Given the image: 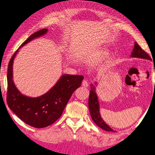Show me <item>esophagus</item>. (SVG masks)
I'll return each instance as SVG.
<instances>
[{
    "instance_id": "obj_1",
    "label": "esophagus",
    "mask_w": 155,
    "mask_h": 155,
    "mask_svg": "<svg viewBox=\"0 0 155 155\" xmlns=\"http://www.w3.org/2000/svg\"><path fill=\"white\" fill-rule=\"evenodd\" d=\"M82 86H84V87H87V86H88V82H87V80H83V81H82Z\"/></svg>"
}]
</instances>
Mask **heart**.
<instances>
[{
  "instance_id": "heart-1",
  "label": "heart",
  "mask_w": 155,
  "mask_h": 155,
  "mask_svg": "<svg viewBox=\"0 0 155 155\" xmlns=\"http://www.w3.org/2000/svg\"><path fill=\"white\" fill-rule=\"evenodd\" d=\"M80 55H81V56H84V57H88V56H87V55L86 54V52H84V51H80ZM90 59H91V60L93 61H94V62H97V61L98 60V57H92L91 56H90Z\"/></svg>"
}]
</instances>
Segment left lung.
Segmentation results:
<instances>
[{"label": "left lung", "mask_w": 155, "mask_h": 155, "mask_svg": "<svg viewBox=\"0 0 155 155\" xmlns=\"http://www.w3.org/2000/svg\"><path fill=\"white\" fill-rule=\"evenodd\" d=\"M131 57L133 58H139V59H147V60H151V58L150 57L147 52H144L141 48L137 42L134 43V46L133 48V51L131 53ZM96 81L95 84H90V96L88 99V107H89V110L90 115L92 120L94 121V123L98 125L99 127L103 129L107 132H115L116 131L113 130L111 127H109L104 121L101 117L100 114V104H99L98 98L97 94L96 93Z\"/></svg>", "instance_id": "1"}]
</instances>
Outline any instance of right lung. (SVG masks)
<instances>
[{"label": "right lung", "mask_w": 155, "mask_h": 155, "mask_svg": "<svg viewBox=\"0 0 155 155\" xmlns=\"http://www.w3.org/2000/svg\"><path fill=\"white\" fill-rule=\"evenodd\" d=\"M47 31L48 29L45 28L31 34L11 57L7 71V101L8 107L25 124L36 128L47 127L60 117L72 94L80 87L84 79L83 75L63 74L47 92L38 97L25 96L17 89L13 81L15 58L22 46L44 36Z\"/></svg>", "instance_id": "1"}]
</instances>
